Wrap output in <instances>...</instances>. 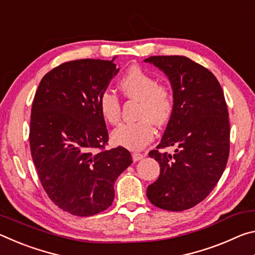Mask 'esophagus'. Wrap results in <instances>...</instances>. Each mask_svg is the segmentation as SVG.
I'll return each instance as SVG.
<instances>
[{
    "label": "esophagus",
    "instance_id": "34e87169",
    "mask_svg": "<svg viewBox=\"0 0 255 255\" xmlns=\"http://www.w3.org/2000/svg\"><path fill=\"white\" fill-rule=\"evenodd\" d=\"M144 157V155L143 154H140V153H132V161L133 162H138V161H140L141 158Z\"/></svg>",
    "mask_w": 255,
    "mask_h": 255
}]
</instances>
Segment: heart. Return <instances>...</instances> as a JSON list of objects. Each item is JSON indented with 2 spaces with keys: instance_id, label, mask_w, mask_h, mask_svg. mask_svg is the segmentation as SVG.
<instances>
[{
  "instance_id": "b5f03b06",
  "label": "heart",
  "mask_w": 255,
  "mask_h": 255,
  "mask_svg": "<svg viewBox=\"0 0 255 255\" xmlns=\"http://www.w3.org/2000/svg\"><path fill=\"white\" fill-rule=\"evenodd\" d=\"M125 96L139 102L135 124H125L111 133L116 145L129 149H141L154 139L156 129L154 124L162 126L169 122L174 110L173 89L167 83H156L153 75L143 68H129L119 83ZM101 116L110 125H118L122 106L118 97L105 91L99 98Z\"/></svg>"
}]
</instances>
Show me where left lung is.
Here are the masks:
<instances>
[{
	"mask_svg": "<svg viewBox=\"0 0 255 255\" xmlns=\"http://www.w3.org/2000/svg\"><path fill=\"white\" fill-rule=\"evenodd\" d=\"M144 62L164 72L174 93V110L156 149L148 155L161 167L147 187L154 206L182 211L213 191L230 155V120L221 84L215 75L185 56H152ZM175 145V154L159 152Z\"/></svg>",
	"mask_w": 255,
	"mask_h": 255,
	"instance_id": "left-lung-1",
	"label": "left lung"
}]
</instances>
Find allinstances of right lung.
<instances>
[{"label": "right lung", "mask_w": 255, "mask_h": 255, "mask_svg": "<svg viewBox=\"0 0 255 255\" xmlns=\"http://www.w3.org/2000/svg\"><path fill=\"white\" fill-rule=\"evenodd\" d=\"M114 59L60 64L42 77L32 102L29 141L42 188L60 209L81 217L109 208L116 180L132 163L123 146L105 149L99 98L119 72Z\"/></svg>", "instance_id": "right-lung-1"}]
</instances>
